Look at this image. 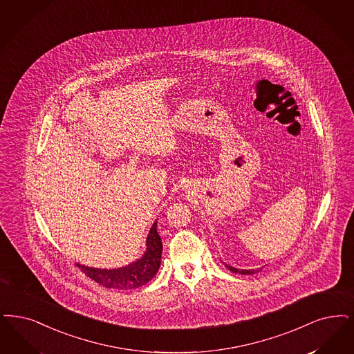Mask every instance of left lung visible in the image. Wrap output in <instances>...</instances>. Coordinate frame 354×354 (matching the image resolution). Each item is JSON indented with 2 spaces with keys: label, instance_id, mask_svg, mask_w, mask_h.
I'll return each mask as SVG.
<instances>
[{
  "label": "left lung",
  "instance_id": "1",
  "mask_svg": "<svg viewBox=\"0 0 354 354\" xmlns=\"http://www.w3.org/2000/svg\"><path fill=\"white\" fill-rule=\"evenodd\" d=\"M227 269L230 270V271H233V272H239V274H245V275H249V274H254V272H258L261 269L257 270H240L236 269V268H232V266H227Z\"/></svg>",
  "mask_w": 354,
  "mask_h": 354
}]
</instances>
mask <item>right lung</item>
<instances>
[{"label": "right lung", "instance_id": "add662e5", "mask_svg": "<svg viewBox=\"0 0 354 354\" xmlns=\"http://www.w3.org/2000/svg\"><path fill=\"white\" fill-rule=\"evenodd\" d=\"M147 249L141 259L121 269H92L77 265L86 277L108 288H137L151 281L160 266L162 240L156 232V221L149 232Z\"/></svg>", "mask_w": 354, "mask_h": 354}]
</instances>
